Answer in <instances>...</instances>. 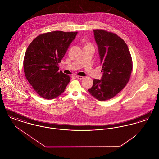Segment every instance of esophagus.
I'll return each mask as SVG.
<instances>
[{
  "instance_id": "1",
  "label": "esophagus",
  "mask_w": 159,
  "mask_h": 159,
  "mask_svg": "<svg viewBox=\"0 0 159 159\" xmlns=\"http://www.w3.org/2000/svg\"><path fill=\"white\" fill-rule=\"evenodd\" d=\"M76 77L77 79H80V80H82V79H84V77H83V76H76Z\"/></svg>"
}]
</instances>
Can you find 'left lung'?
Masks as SVG:
<instances>
[{
	"label": "left lung",
	"instance_id": "left-lung-1",
	"mask_svg": "<svg viewBox=\"0 0 159 159\" xmlns=\"http://www.w3.org/2000/svg\"><path fill=\"white\" fill-rule=\"evenodd\" d=\"M93 34L103 73L101 80L93 79L88 92L103 101L113 98L125 87L132 70V60L128 46L117 34L99 29Z\"/></svg>",
	"mask_w": 159,
	"mask_h": 159
}]
</instances>
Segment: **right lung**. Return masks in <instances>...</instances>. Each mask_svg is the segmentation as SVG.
I'll return each instance as SVG.
<instances>
[{
  "mask_svg": "<svg viewBox=\"0 0 159 159\" xmlns=\"http://www.w3.org/2000/svg\"><path fill=\"white\" fill-rule=\"evenodd\" d=\"M77 34V32H48L38 36L28 46L23 62L24 74L41 97H58L70 82V76L58 71V64Z\"/></svg>",
  "mask_w": 159,
  "mask_h": 159,
  "instance_id": "add662e5",
  "label": "right lung"
}]
</instances>
